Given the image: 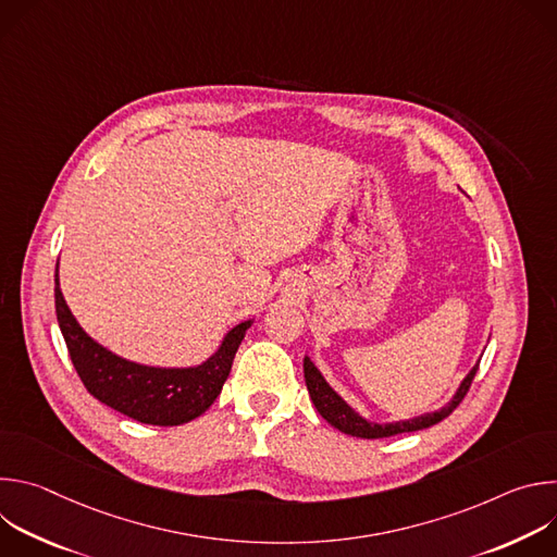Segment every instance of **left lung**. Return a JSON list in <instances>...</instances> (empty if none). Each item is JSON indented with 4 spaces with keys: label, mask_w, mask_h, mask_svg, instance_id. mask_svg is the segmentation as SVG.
I'll use <instances>...</instances> for the list:
<instances>
[{
    "label": "left lung",
    "mask_w": 557,
    "mask_h": 557,
    "mask_svg": "<svg viewBox=\"0 0 557 557\" xmlns=\"http://www.w3.org/2000/svg\"><path fill=\"white\" fill-rule=\"evenodd\" d=\"M481 363V361H479ZM479 363H475L467 376L462 379V383L458 385L456 394L451 396V401L447 406H443L436 412H428L408 421H396V423H370L363 417H359L342 396L326 383V379L322 376V372L314 368V363L310 361V357H304V379H306V387L310 399L320 412L333 428H337L344 434L357 436V438H385V436H394V434H404V432H417V430H425L432 428L436 423H441L445 417H449L458 404L465 399V394L475 376V370H479Z\"/></svg>",
    "instance_id": "left-lung-1"
}]
</instances>
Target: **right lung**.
I'll return each instance as SVG.
<instances>
[{
	"label": "right lung",
	"mask_w": 557,
	"mask_h": 557,
	"mask_svg": "<svg viewBox=\"0 0 557 557\" xmlns=\"http://www.w3.org/2000/svg\"><path fill=\"white\" fill-rule=\"evenodd\" d=\"M54 308L74 370L95 399L134 421L161 428L189 423L209 410L231 372L245 333L253 324L249 320L231 329L215 355L200 366L153 368L110 352L78 326L59 288V273H54Z\"/></svg>",
	"instance_id": "obj_1"
}]
</instances>
